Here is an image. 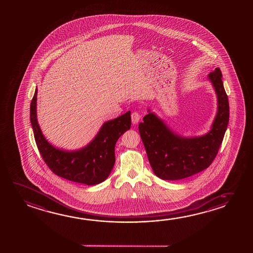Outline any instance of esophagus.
<instances>
[{
	"label": "esophagus",
	"mask_w": 253,
	"mask_h": 253,
	"mask_svg": "<svg viewBox=\"0 0 253 253\" xmlns=\"http://www.w3.org/2000/svg\"><path fill=\"white\" fill-rule=\"evenodd\" d=\"M141 116L138 113L133 112L131 114V121H132L133 125H137L138 122L140 121Z\"/></svg>",
	"instance_id": "34e87169"
}]
</instances>
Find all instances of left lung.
<instances>
[{"mask_svg":"<svg viewBox=\"0 0 253 253\" xmlns=\"http://www.w3.org/2000/svg\"><path fill=\"white\" fill-rule=\"evenodd\" d=\"M217 95V113L211 129L199 137H182L173 131L164 121L147 109L138 125L153 173L162 180H181L207 169L215 159L229 120L228 95L222 74L216 68L207 77Z\"/></svg>","mask_w":253,"mask_h":253,"instance_id":"8db88e82","label":"left lung"}]
</instances>
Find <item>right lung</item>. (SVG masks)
Instances as JSON below:
<instances>
[{"mask_svg":"<svg viewBox=\"0 0 253 253\" xmlns=\"http://www.w3.org/2000/svg\"><path fill=\"white\" fill-rule=\"evenodd\" d=\"M37 93L35 89L30 107V119L38 149L50 169L72 182L95 185L104 182L112 171L116 141L130 128V111L105 122L95 137L80 149L57 148L46 140L37 119Z\"/></svg>","mask_w":253,"mask_h":253,"instance_id":"right-lung-1","label":"right lung"}]
</instances>
